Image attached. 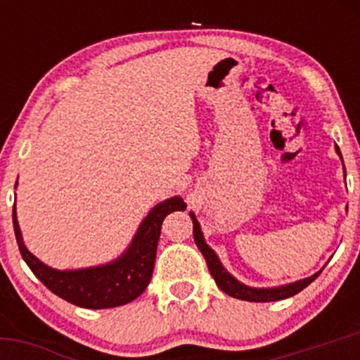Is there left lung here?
Masks as SVG:
<instances>
[{"label": "left lung", "mask_w": 360, "mask_h": 360, "mask_svg": "<svg viewBox=\"0 0 360 360\" xmlns=\"http://www.w3.org/2000/svg\"><path fill=\"white\" fill-rule=\"evenodd\" d=\"M336 153L340 155L341 158L340 148L338 146H336ZM341 162H343V158H341ZM343 172H345V165H343ZM190 217L191 221H193L195 244H197V248L200 249L203 257H205L207 268H209L210 275H212L214 281H216L217 288H219L223 292H226L228 296L237 297V300H244V301H254V303H266V301L285 300V297H291L294 294L303 291L307 285H310L311 282L321 275V271H317V274H314L311 277L301 278V281L291 282V284H285V285H277V288H250V285L242 284L240 281H237V278H235L233 275H231L230 271L221 264L217 254L205 244L200 223H198L193 212H190Z\"/></svg>", "instance_id": "obj_1"}]
</instances>
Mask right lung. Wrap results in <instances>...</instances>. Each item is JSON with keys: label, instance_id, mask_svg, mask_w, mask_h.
Wrapping results in <instances>:
<instances>
[{"label": "right lung", "instance_id": "1", "mask_svg": "<svg viewBox=\"0 0 360 360\" xmlns=\"http://www.w3.org/2000/svg\"><path fill=\"white\" fill-rule=\"evenodd\" d=\"M184 209L186 203L181 197L167 198L157 203L139 224L132 242L122 256L106 264L78 268V270H57L29 252L20 233L15 205H13V230L24 261L50 291L76 307L99 310V308L122 307L144 292L153 275L163 219L167 214Z\"/></svg>", "mask_w": 360, "mask_h": 360}]
</instances>
